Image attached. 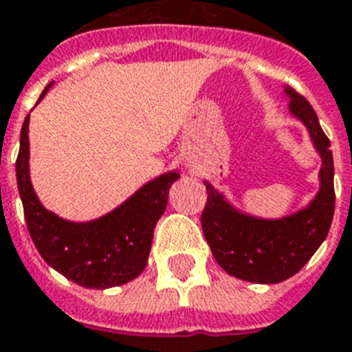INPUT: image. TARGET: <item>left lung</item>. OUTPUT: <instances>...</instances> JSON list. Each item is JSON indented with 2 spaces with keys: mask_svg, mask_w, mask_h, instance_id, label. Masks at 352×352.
Masks as SVG:
<instances>
[{
  "mask_svg": "<svg viewBox=\"0 0 352 352\" xmlns=\"http://www.w3.org/2000/svg\"><path fill=\"white\" fill-rule=\"evenodd\" d=\"M288 111L303 122L321 157L320 189L299 211L263 219L235 207L209 182L201 230L217 263L236 279L275 285L303 268L323 244L334 217V163L331 141L321 130L314 108L290 86L283 88Z\"/></svg>",
  "mask_w": 352,
  "mask_h": 352,
  "instance_id": "left-lung-1",
  "label": "left lung"
}]
</instances>
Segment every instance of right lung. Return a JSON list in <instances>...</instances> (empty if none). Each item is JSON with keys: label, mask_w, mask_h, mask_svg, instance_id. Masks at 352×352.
I'll use <instances>...</instances> for the list:
<instances>
[{"label": "right lung", "mask_w": 352, "mask_h": 352, "mask_svg": "<svg viewBox=\"0 0 352 352\" xmlns=\"http://www.w3.org/2000/svg\"><path fill=\"white\" fill-rule=\"evenodd\" d=\"M43 89L38 102L47 95ZM29 117L20 135L16 179L27 230L42 258L84 288L121 287L135 279L146 266L154 228L165 213L168 189L179 178L176 170L165 173L139 187L113 211L88 222H72L43 207L34 192L29 173Z\"/></svg>", "instance_id": "1"}]
</instances>
